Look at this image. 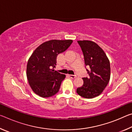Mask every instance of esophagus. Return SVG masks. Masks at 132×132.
Masks as SVG:
<instances>
[{
  "mask_svg": "<svg viewBox=\"0 0 132 132\" xmlns=\"http://www.w3.org/2000/svg\"><path fill=\"white\" fill-rule=\"evenodd\" d=\"M69 77L71 79H75V78L76 77V75H69Z\"/></svg>",
  "mask_w": 132,
  "mask_h": 132,
  "instance_id": "obj_1",
  "label": "esophagus"
}]
</instances>
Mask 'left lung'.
Here are the masks:
<instances>
[{"label": "left lung", "mask_w": 132, "mask_h": 132, "mask_svg": "<svg viewBox=\"0 0 132 132\" xmlns=\"http://www.w3.org/2000/svg\"><path fill=\"white\" fill-rule=\"evenodd\" d=\"M84 55L88 77L82 78L84 84L77 88L76 92L81 97L93 98L100 95L106 87L110 79V63L105 53L94 42L78 41Z\"/></svg>", "instance_id": "1"}]
</instances>
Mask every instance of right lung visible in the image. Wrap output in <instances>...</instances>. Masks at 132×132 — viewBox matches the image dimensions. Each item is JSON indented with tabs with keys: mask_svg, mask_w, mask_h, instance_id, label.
<instances>
[{
	"mask_svg": "<svg viewBox=\"0 0 132 132\" xmlns=\"http://www.w3.org/2000/svg\"><path fill=\"white\" fill-rule=\"evenodd\" d=\"M73 41L50 40L36 48L27 65V77L32 91L43 98L52 97L59 90L65 75L54 70L57 56L68 49Z\"/></svg>",
	"mask_w": 132,
	"mask_h": 132,
	"instance_id": "obj_1",
	"label": "right lung"
}]
</instances>
